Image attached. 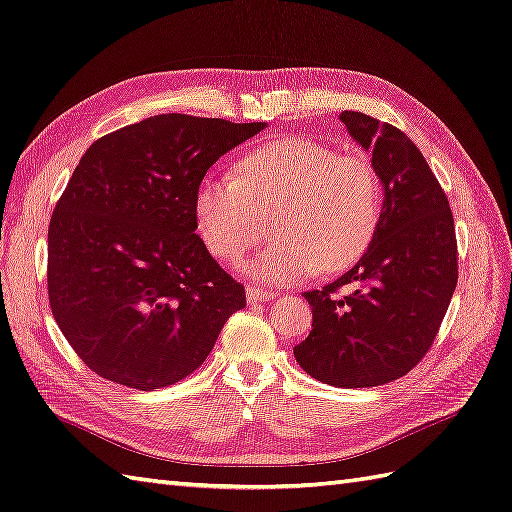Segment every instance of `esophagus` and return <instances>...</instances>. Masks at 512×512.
<instances>
[{
	"instance_id": "34e87169",
	"label": "esophagus",
	"mask_w": 512,
	"mask_h": 512,
	"mask_svg": "<svg viewBox=\"0 0 512 512\" xmlns=\"http://www.w3.org/2000/svg\"><path fill=\"white\" fill-rule=\"evenodd\" d=\"M245 297H247V303H258V301H271L275 295L271 290H265L260 286H247Z\"/></svg>"
}]
</instances>
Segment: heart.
<instances>
[{"label": "heart", "instance_id": "obj_1", "mask_svg": "<svg viewBox=\"0 0 512 512\" xmlns=\"http://www.w3.org/2000/svg\"><path fill=\"white\" fill-rule=\"evenodd\" d=\"M258 209L280 206L278 237L241 262L265 282H295L351 265L381 217L379 178L366 157L340 155L312 140H278L254 150L232 172H206L193 191V219L209 250L239 258L260 230Z\"/></svg>", "mask_w": 512, "mask_h": 512}]
</instances>
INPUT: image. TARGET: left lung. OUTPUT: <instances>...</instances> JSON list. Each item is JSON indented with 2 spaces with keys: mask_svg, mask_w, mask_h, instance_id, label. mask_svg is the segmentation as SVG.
Returning <instances> with one entry per match:
<instances>
[{
  "mask_svg": "<svg viewBox=\"0 0 512 512\" xmlns=\"http://www.w3.org/2000/svg\"><path fill=\"white\" fill-rule=\"evenodd\" d=\"M340 120L372 153L381 217L353 269L303 293L312 329L293 353L323 383L375 388L407 375L433 344L457 288V237L446 193L418 146L362 112H342ZM340 287L348 293L340 296Z\"/></svg>",
  "mask_w": 512,
  "mask_h": 512,
  "instance_id": "left-lung-1",
  "label": "left lung"
}]
</instances>
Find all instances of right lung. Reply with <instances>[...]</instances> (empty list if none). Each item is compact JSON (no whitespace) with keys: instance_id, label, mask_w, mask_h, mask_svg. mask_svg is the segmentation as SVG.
Masks as SVG:
<instances>
[{"instance_id":"add662e5","label":"right lung","mask_w":512,"mask_h":512,"mask_svg":"<svg viewBox=\"0 0 512 512\" xmlns=\"http://www.w3.org/2000/svg\"><path fill=\"white\" fill-rule=\"evenodd\" d=\"M267 122L150 116L96 140L49 224V303L90 370L135 390L191 375L245 290L196 234L193 191Z\"/></svg>"}]
</instances>
